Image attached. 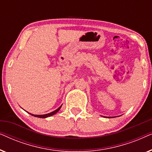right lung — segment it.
<instances>
[{
    "instance_id": "add662e5",
    "label": "right lung",
    "mask_w": 152,
    "mask_h": 152,
    "mask_svg": "<svg viewBox=\"0 0 152 152\" xmlns=\"http://www.w3.org/2000/svg\"><path fill=\"white\" fill-rule=\"evenodd\" d=\"M61 106L60 107L58 108L57 109H56L55 111L51 112V113H50L44 114V115H34V114H31V113H30V115H33V116H34V117H38V118H45L50 117V116H51V115H53L54 114H55L56 113H57V112L59 111V109H61Z\"/></svg>"
}]
</instances>
